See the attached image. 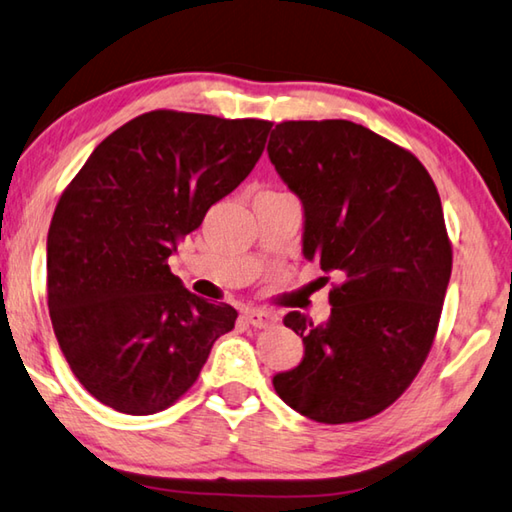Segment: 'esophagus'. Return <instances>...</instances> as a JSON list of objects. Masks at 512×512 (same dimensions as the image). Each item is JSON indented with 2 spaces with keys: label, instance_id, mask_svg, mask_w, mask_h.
I'll return each mask as SVG.
<instances>
[{
  "label": "esophagus",
  "instance_id": "1",
  "mask_svg": "<svg viewBox=\"0 0 512 512\" xmlns=\"http://www.w3.org/2000/svg\"><path fill=\"white\" fill-rule=\"evenodd\" d=\"M242 317H245L247 324L256 326V328H265V326L274 324V315H272V312L261 310V308H251V310H245V315H242Z\"/></svg>",
  "mask_w": 512,
  "mask_h": 512
}]
</instances>
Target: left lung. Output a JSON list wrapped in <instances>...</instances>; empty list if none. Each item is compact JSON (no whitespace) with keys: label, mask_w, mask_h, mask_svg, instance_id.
Listing matches in <instances>:
<instances>
[{"label":"left lung","mask_w":512,"mask_h":512,"mask_svg":"<svg viewBox=\"0 0 512 512\" xmlns=\"http://www.w3.org/2000/svg\"><path fill=\"white\" fill-rule=\"evenodd\" d=\"M267 155L303 204V256L339 281L321 326L285 315L306 351L272 384L317 423L366 420L405 393L434 344L452 274L441 197L409 150L353 121L279 123Z\"/></svg>","instance_id":"obj_1"}]
</instances>
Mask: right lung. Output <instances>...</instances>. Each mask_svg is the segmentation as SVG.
Returning <instances> with one entry per match:
<instances>
[{
  "mask_svg": "<svg viewBox=\"0 0 512 512\" xmlns=\"http://www.w3.org/2000/svg\"><path fill=\"white\" fill-rule=\"evenodd\" d=\"M270 121L155 110L98 143L60 195L47 236L53 333L78 382L121 414L150 416L193 387L238 312L170 272L261 159Z\"/></svg>",
  "mask_w": 512,
  "mask_h": 512,
  "instance_id": "1",
  "label": "right lung"
}]
</instances>
